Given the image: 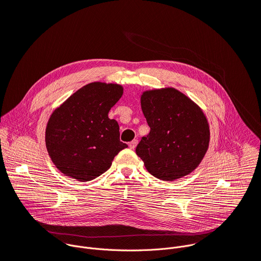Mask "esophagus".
<instances>
[{"instance_id": "esophagus-1", "label": "esophagus", "mask_w": 261, "mask_h": 261, "mask_svg": "<svg viewBox=\"0 0 261 261\" xmlns=\"http://www.w3.org/2000/svg\"><path fill=\"white\" fill-rule=\"evenodd\" d=\"M137 143H138V140H137V139H134V140H132V141L129 143V147L132 148V150H134V148H135L136 145H137Z\"/></svg>"}]
</instances>
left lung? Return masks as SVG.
I'll list each match as a JSON object with an SVG mask.
<instances>
[{
  "mask_svg": "<svg viewBox=\"0 0 261 261\" xmlns=\"http://www.w3.org/2000/svg\"><path fill=\"white\" fill-rule=\"evenodd\" d=\"M141 109L151 131L135 151L147 171L163 180L192 172L210 142L208 124L201 109L171 88L144 92Z\"/></svg>",
  "mask_w": 261,
  "mask_h": 261,
  "instance_id": "obj_1",
  "label": "left lung"
}]
</instances>
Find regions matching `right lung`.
<instances>
[{
    "label": "right lung",
    "instance_id": "right-lung-1",
    "mask_svg": "<svg viewBox=\"0 0 261 261\" xmlns=\"http://www.w3.org/2000/svg\"><path fill=\"white\" fill-rule=\"evenodd\" d=\"M119 85L92 83L57 108L46 127L48 154L64 174L92 180L104 173L128 145L120 140V127L108 113L122 97Z\"/></svg>",
    "mask_w": 261,
    "mask_h": 261
}]
</instances>
